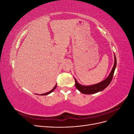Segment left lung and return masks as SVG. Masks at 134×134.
I'll use <instances>...</instances> for the list:
<instances>
[{
	"mask_svg": "<svg viewBox=\"0 0 134 134\" xmlns=\"http://www.w3.org/2000/svg\"><path fill=\"white\" fill-rule=\"evenodd\" d=\"M116 67V59L115 55L114 65H113V67L112 68V71L110 72V74H109V75L106 79L102 81V82H100L98 84L92 85V86H84L79 84L78 82L76 81V80L74 78L75 81V87L76 88L77 90H78L81 93L86 94H93V93L98 92L99 91H102L103 90H104L106 87H107L108 85L111 82L112 79L113 78V74H114V72H115Z\"/></svg>",
	"mask_w": 134,
	"mask_h": 134,
	"instance_id": "8db88e82",
	"label": "left lung"
}]
</instances>
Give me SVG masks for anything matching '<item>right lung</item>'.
<instances>
[{
    "label": "right lung",
    "mask_w": 134,
    "mask_h": 134,
    "mask_svg": "<svg viewBox=\"0 0 134 134\" xmlns=\"http://www.w3.org/2000/svg\"><path fill=\"white\" fill-rule=\"evenodd\" d=\"M56 86H57V85H56V86L54 87V88L53 89H52V90L51 91H50V92H48L46 93H44V94H41V96H44V95H47V94H50V93H51L52 91H54L55 90V89L56 88Z\"/></svg>",
    "instance_id": "1"
}]
</instances>
